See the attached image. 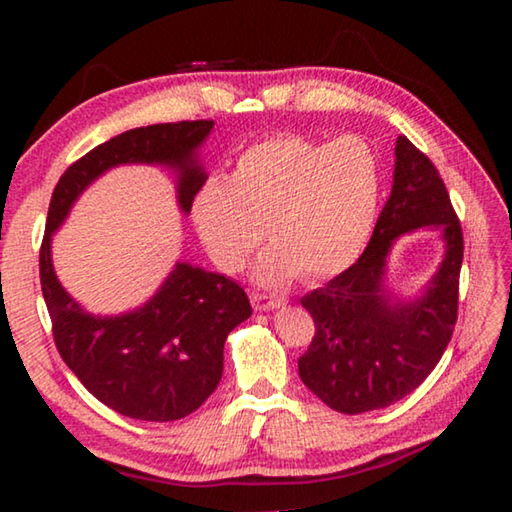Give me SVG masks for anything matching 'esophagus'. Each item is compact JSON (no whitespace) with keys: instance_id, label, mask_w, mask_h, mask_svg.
Returning a JSON list of instances; mask_svg holds the SVG:
<instances>
[{"instance_id":"1","label":"esophagus","mask_w":512,"mask_h":512,"mask_svg":"<svg viewBox=\"0 0 512 512\" xmlns=\"http://www.w3.org/2000/svg\"><path fill=\"white\" fill-rule=\"evenodd\" d=\"M250 302H253V307H255L257 311H271V309L282 307V305H284V298L268 296V293L253 291V293H250Z\"/></svg>"}]
</instances>
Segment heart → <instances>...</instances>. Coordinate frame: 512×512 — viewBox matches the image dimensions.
Masks as SVG:
<instances>
[{
    "label": "heart",
    "instance_id": "1",
    "mask_svg": "<svg viewBox=\"0 0 512 512\" xmlns=\"http://www.w3.org/2000/svg\"><path fill=\"white\" fill-rule=\"evenodd\" d=\"M381 194L377 151L359 135L316 142L296 133L266 137L239 155L225 185L207 180L192 219L207 253L235 273L262 241L255 275L284 284L327 280L357 262Z\"/></svg>",
    "mask_w": 512,
    "mask_h": 512
}]
</instances>
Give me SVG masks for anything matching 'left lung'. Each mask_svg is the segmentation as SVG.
<instances>
[{"instance_id": "left-lung-1", "label": "left lung", "mask_w": 512, "mask_h": 512, "mask_svg": "<svg viewBox=\"0 0 512 512\" xmlns=\"http://www.w3.org/2000/svg\"><path fill=\"white\" fill-rule=\"evenodd\" d=\"M436 227L446 239L444 264L418 301L400 303L383 289L385 257L397 236ZM463 264L461 221L438 169L397 137L391 196L363 255L323 289L302 298L316 334L298 359L305 386L329 409L357 415L413 393L447 350L458 316Z\"/></svg>"}]
</instances>
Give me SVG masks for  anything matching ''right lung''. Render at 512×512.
I'll list each match as a JSON object with an SVG mask.
<instances>
[{"label":"right lung","instance_id":"1","mask_svg":"<svg viewBox=\"0 0 512 512\" xmlns=\"http://www.w3.org/2000/svg\"><path fill=\"white\" fill-rule=\"evenodd\" d=\"M214 121H176L133 128L76 160L51 194L40 246V284L60 357L108 409L126 418L171 422L194 413L223 375V343L253 314L246 291L219 273L178 262L144 307L92 316L63 289L51 264V235L85 187L119 164H164L178 173L185 214L205 185L196 149Z\"/></svg>","mask_w":512,"mask_h":512}]
</instances>
